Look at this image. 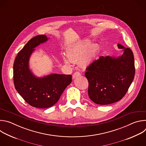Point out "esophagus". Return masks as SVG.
<instances>
[{
	"mask_svg": "<svg viewBox=\"0 0 146 146\" xmlns=\"http://www.w3.org/2000/svg\"><path fill=\"white\" fill-rule=\"evenodd\" d=\"M80 75H81V74H80L79 72H75V73L73 74V78H75L76 77H78V76H80Z\"/></svg>",
	"mask_w": 146,
	"mask_h": 146,
	"instance_id": "34e87169",
	"label": "esophagus"
}]
</instances>
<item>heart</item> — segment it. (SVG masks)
I'll return each mask as SVG.
<instances>
[{"mask_svg": "<svg viewBox=\"0 0 146 146\" xmlns=\"http://www.w3.org/2000/svg\"><path fill=\"white\" fill-rule=\"evenodd\" d=\"M91 44V41L90 40H86L68 48L66 55H62L64 63L68 66H71L72 62H78L81 68H88L94 60L99 51V46L97 44Z\"/></svg>", "mask_w": 146, "mask_h": 146, "instance_id": "obj_1", "label": "heart"}]
</instances>
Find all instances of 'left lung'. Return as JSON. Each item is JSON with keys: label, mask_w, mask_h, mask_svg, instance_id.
I'll return each mask as SVG.
<instances>
[{"label": "left lung", "mask_w": 146, "mask_h": 146, "mask_svg": "<svg viewBox=\"0 0 146 146\" xmlns=\"http://www.w3.org/2000/svg\"><path fill=\"white\" fill-rule=\"evenodd\" d=\"M122 54L100 56L87 69L88 95L98 105H109L121 100L134 79L133 54L129 48L117 44Z\"/></svg>", "instance_id": "left-lung-1"}]
</instances>
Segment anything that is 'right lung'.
<instances>
[{
	"mask_svg": "<svg viewBox=\"0 0 146 146\" xmlns=\"http://www.w3.org/2000/svg\"><path fill=\"white\" fill-rule=\"evenodd\" d=\"M49 38L42 35L31 39L18 53L13 66L15 90L26 102L36 108L46 109L54 105L72 80L70 74L51 73L38 77L31 70L29 59L35 48Z\"/></svg>",
	"mask_w": 146,
	"mask_h": 146,
	"instance_id": "obj_1",
	"label": "right lung"
}]
</instances>
